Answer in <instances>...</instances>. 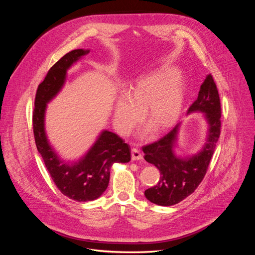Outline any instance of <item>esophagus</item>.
<instances>
[{
  "mask_svg": "<svg viewBox=\"0 0 255 255\" xmlns=\"http://www.w3.org/2000/svg\"><path fill=\"white\" fill-rule=\"evenodd\" d=\"M131 157H132L133 160H140V159H142L143 156H142L141 152H140L137 148L133 147V148L131 149Z\"/></svg>",
  "mask_w": 255,
  "mask_h": 255,
  "instance_id": "obj_1",
  "label": "esophagus"
}]
</instances>
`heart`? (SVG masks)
<instances>
[{"mask_svg": "<svg viewBox=\"0 0 255 255\" xmlns=\"http://www.w3.org/2000/svg\"><path fill=\"white\" fill-rule=\"evenodd\" d=\"M183 104V79L173 69L164 67L139 78L127 96L117 99L114 121L121 133H127L138 122V113L143 112L145 121L154 132H163L176 123Z\"/></svg>", "mask_w": 255, "mask_h": 255, "instance_id": "heart-1", "label": "heart"}]
</instances>
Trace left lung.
<instances>
[{"mask_svg":"<svg viewBox=\"0 0 255 255\" xmlns=\"http://www.w3.org/2000/svg\"><path fill=\"white\" fill-rule=\"evenodd\" d=\"M197 111L205 113L209 124L207 142L198 154L179 158L173 153L180 123L159 140L142 147L144 159L160 171L158 183L144 193L151 203L171 206L185 200L196 191L208 170L221 133V103L212 75L205 79L188 114Z\"/></svg>","mask_w":255,"mask_h":255,"instance_id":"8db88e82","label":"left lung"}]
</instances>
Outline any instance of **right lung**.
<instances>
[{"label": "right lung", "instance_id": "obj_1", "mask_svg": "<svg viewBox=\"0 0 255 255\" xmlns=\"http://www.w3.org/2000/svg\"><path fill=\"white\" fill-rule=\"evenodd\" d=\"M88 52L84 49L72 50L50 67L36 92L32 117L36 147L52 180L64 196L77 202L98 199L108 188L112 164L131 159L129 145L117 134L107 130L101 133L86 156L72 164L60 160L47 141L44 130L46 104L63 86L67 68Z\"/></svg>", "mask_w": 255, "mask_h": 255}]
</instances>
